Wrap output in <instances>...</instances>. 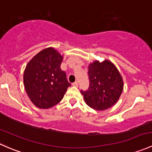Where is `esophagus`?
Segmentation results:
<instances>
[{"mask_svg": "<svg viewBox=\"0 0 152 152\" xmlns=\"http://www.w3.org/2000/svg\"><path fill=\"white\" fill-rule=\"evenodd\" d=\"M72 85H73V86H74V87H78V82H73V83L72 84Z\"/></svg>", "mask_w": 152, "mask_h": 152, "instance_id": "1", "label": "esophagus"}]
</instances>
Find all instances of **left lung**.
I'll return each instance as SVG.
<instances>
[{
    "mask_svg": "<svg viewBox=\"0 0 152 152\" xmlns=\"http://www.w3.org/2000/svg\"><path fill=\"white\" fill-rule=\"evenodd\" d=\"M90 87L81 91L85 103L96 110H105L118 101L124 89V80L115 65L108 59L96 60L88 66Z\"/></svg>",
    "mask_w": 152,
    "mask_h": 152,
    "instance_id": "8db88e82",
    "label": "left lung"
}]
</instances>
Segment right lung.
<instances>
[{
	"mask_svg": "<svg viewBox=\"0 0 152 152\" xmlns=\"http://www.w3.org/2000/svg\"><path fill=\"white\" fill-rule=\"evenodd\" d=\"M63 56L53 48L37 53L26 65L23 83L31 102L37 107L48 109L57 104L70 83L60 65Z\"/></svg>",
	"mask_w": 152,
	"mask_h": 152,
	"instance_id": "add662e5",
	"label": "right lung"
}]
</instances>
